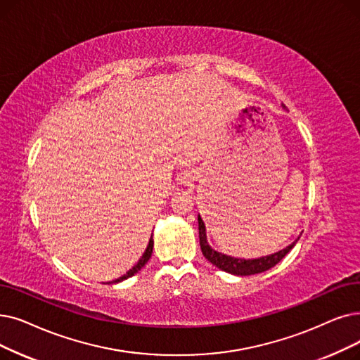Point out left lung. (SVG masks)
Returning a JSON list of instances; mask_svg holds the SVG:
<instances>
[{"label":"left lung","mask_w":360,"mask_h":360,"mask_svg":"<svg viewBox=\"0 0 360 360\" xmlns=\"http://www.w3.org/2000/svg\"><path fill=\"white\" fill-rule=\"evenodd\" d=\"M198 237H200V247H201L202 256H205L212 264H214L216 268L222 269L228 274L241 275V276L260 274V272H264V271L274 268L279 260H283V257H285V255L290 252V250L297 243V241H294L287 248L281 250V252L274 253L271 256L260 257V259H253V260L236 259V257H231V256L214 252V250L207 244L206 226H205V222H202V219L200 216H198Z\"/></svg>","instance_id":"left-lung-1"}]
</instances>
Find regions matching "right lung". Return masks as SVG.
Wrapping results in <instances>:
<instances>
[{
    "label": "right lung",
    "instance_id": "add662e5",
    "mask_svg": "<svg viewBox=\"0 0 360 360\" xmlns=\"http://www.w3.org/2000/svg\"><path fill=\"white\" fill-rule=\"evenodd\" d=\"M153 245H154V241H153V236H151V238H150V241H148V245H147V248H146V252H144L143 257L138 260V263L135 264V266H134L132 269H129L127 274H124L123 276H120L119 279L112 281V283H120V281H123V279H128L129 276L135 275L138 271H141V268L144 266V264H146V263L150 260V257H151V253H153Z\"/></svg>",
    "mask_w": 360,
    "mask_h": 360
}]
</instances>
